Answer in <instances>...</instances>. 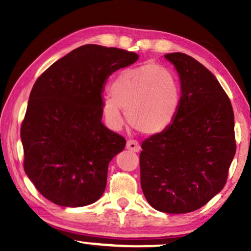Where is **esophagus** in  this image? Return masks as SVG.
I'll return each instance as SVG.
<instances>
[{"label":"esophagus","instance_id":"obj_1","mask_svg":"<svg viewBox=\"0 0 251 251\" xmlns=\"http://www.w3.org/2000/svg\"><path fill=\"white\" fill-rule=\"evenodd\" d=\"M126 148L128 151H133V152H138L139 151H141V146H139V144L136 141H133V139H129V141H127Z\"/></svg>","mask_w":251,"mask_h":251}]
</instances>
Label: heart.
I'll return each mask as SVG.
<instances>
[{
    "label": "heart",
    "instance_id": "heart-1",
    "mask_svg": "<svg viewBox=\"0 0 251 251\" xmlns=\"http://www.w3.org/2000/svg\"><path fill=\"white\" fill-rule=\"evenodd\" d=\"M101 110L109 128L124 124L123 110L129 124L145 135L167 129L180 108V85L176 74L158 64H145L122 71L109 86Z\"/></svg>",
    "mask_w": 251,
    "mask_h": 251
}]
</instances>
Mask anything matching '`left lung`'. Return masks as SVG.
<instances>
[{"label":"left lung","instance_id":"left-lung-1","mask_svg":"<svg viewBox=\"0 0 251 251\" xmlns=\"http://www.w3.org/2000/svg\"><path fill=\"white\" fill-rule=\"evenodd\" d=\"M177 71L181 101L175 122L142 143L141 186L148 203L186 214L222 192L236 154L230 100L215 75L184 53L164 55Z\"/></svg>","mask_w":251,"mask_h":251}]
</instances>
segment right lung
<instances>
[{
	"mask_svg": "<svg viewBox=\"0 0 251 251\" xmlns=\"http://www.w3.org/2000/svg\"><path fill=\"white\" fill-rule=\"evenodd\" d=\"M133 52L87 44L50 65L29 94L21 127L24 171L36 189L58 206L99 201L108 164L126 141L103 123L109 75L138 59Z\"/></svg>",
	"mask_w": 251,
	"mask_h": 251,
	"instance_id": "1",
	"label": "right lung"
}]
</instances>
